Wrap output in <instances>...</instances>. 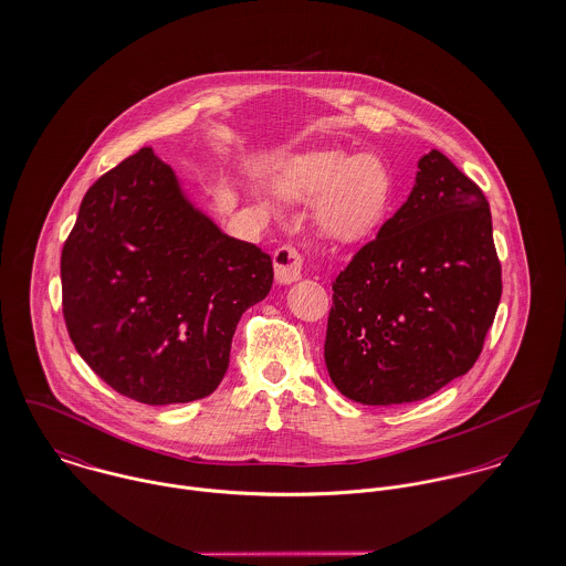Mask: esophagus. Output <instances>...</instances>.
<instances>
[{"label": "esophagus", "mask_w": 566, "mask_h": 566, "mask_svg": "<svg viewBox=\"0 0 566 566\" xmlns=\"http://www.w3.org/2000/svg\"><path fill=\"white\" fill-rule=\"evenodd\" d=\"M274 276L281 285L296 283L303 276V256L292 245H281L274 252Z\"/></svg>", "instance_id": "obj_1"}]
</instances>
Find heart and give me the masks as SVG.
<instances>
[{"label": "heart", "mask_w": 566, "mask_h": 566, "mask_svg": "<svg viewBox=\"0 0 566 566\" xmlns=\"http://www.w3.org/2000/svg\"><path fill=\"white\" fill-rule=\"evenodd\" d=\"M276 191L296 205H318L316 220L333 242L357 243L375 235L392 205V176L373 155L339 150L307 153L285 163Z\"/></svg>", "instance_id": "heart-1"}]
</instances>
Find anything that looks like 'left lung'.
<instances>
[{"mask_svg": "<svg viewBox=\"0 0 566 566\" xmlns=\"http://www.w3.org/2000/svg\"><path fill=\"white\" fill-rule=\"evenodd\" d=\"M501 301L484 191L442 153L333 283L324 361L361 405L411 403L467 375Z\"/></svg>", "mask_w": 566, "mask_h": 566, "instance_id": "left-lung-1", "label": "left lung"}]
</instances>
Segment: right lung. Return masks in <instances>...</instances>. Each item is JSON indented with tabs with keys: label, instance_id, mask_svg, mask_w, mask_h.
I'll return each mask as SVG.
<instances>
[{
	"label": "right lung",
	"instance_id": "1",
	"mask_svg": "<svg viewBox=\"0 0 566 566\" xmlns=\"http://www.w3.org/2000/svg\"><path fill=\"white\" fill-rule=\"evenodd\" d=\"M63 316L91 370L146 405L209 397L272 259L198 211L153 148L99 176L63 245Z\"/></svg>",
	"mask_w": 566,
	"mask_h": 566
}]
</instances>
